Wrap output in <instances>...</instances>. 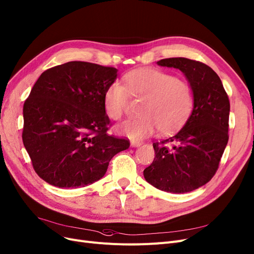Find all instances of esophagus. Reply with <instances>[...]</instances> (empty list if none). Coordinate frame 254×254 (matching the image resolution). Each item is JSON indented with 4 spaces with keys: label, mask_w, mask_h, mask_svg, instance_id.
<instances>
[{
    "label": "esophagus",
    "mask_w": 254,
    "mask_h": 254,
    "mask_svg": "<svg viewBox=\"0 0 254 254\" xmlns=\"http://www.w3.org/2000/svg\"><path fill=\"white\" fill-rule=\"evenodd\" d=\"M143 145V143L141 141H138V140H131V146L132 147H139Z\"/></svg>",
    "instance_id": "obj_1"
}]
</instances>
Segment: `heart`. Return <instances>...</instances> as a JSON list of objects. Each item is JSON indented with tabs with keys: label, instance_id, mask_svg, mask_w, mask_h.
I'll return each instance as SVG.
<instances>
[{
	"label": "heart",
	"instance_id": "b5f03b06",
	"mask_svg": "<svg viewBox=\"0 0 254 254\" xmlns=\"http://www.w3.org/2000/svg\"><path fill=\"white\" fill-rule=\"evenodd\" d=\"M122 84L111 82L104 93V108L114 121L123 118L130 96L144 100L137 118L125 121L119 132L132 139L151 135L157 128L168 134L184 126L195 106L192 86L173 74L156 68H139L127 73Z\"/></svg>",
	"mask_w": 254,
	"mask_h": 254
}]
</instances>
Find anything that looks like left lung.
I'll list each match as a JSON object with an SVG mask.
<instances>
[{
  "instance_id": "1",
  "label": "left lung",
  "mask_w": 254,
  "mask_h": 254,
  "mask_svg": "<svg viewBox=\"0 0 254 254\" xmlns=\"http://www.w3.org/2000/svg\"><path fill=\"white\" fill-rule=\"evenodd\" d=\"M160 66L180 69L194 88L195 106L177 133L153 143L155 157L144 177L160 190L184 194L214 177L228 141L230 103L214 69L184 57L166 58Z\"/></svg>"
}]
</instances>
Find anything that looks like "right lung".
<instances>
[{"mask_svg":"<svg viewBox=\"0 0 254 254\" xmlns=\"http://www.w3.org/2000/svg\"><path fill=\"white\" fill-rule=\"evenodd\" d=\"M118 69L69 62L39 76L24 104L23 143L36 174L49 185L76 189L102 178L109 161L129 148L109 135L104 93Z\"/></svg>","mask_w":254,"mask_h":254,"instance_id":"obj_1","label":"right lung"}]
</instances>
